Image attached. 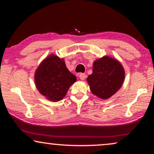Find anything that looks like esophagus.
Masks as SVG:
<instances>
[{
  "mask_svg": "<svg viewBox=\"0 0 154 154\" xmlns=\"http://www.w3.org/2000/svg\"><path fill=\"white\" fill-rule=\"evenodd\" d=\"M79 78H80V79L84 80L85 78V73H80L79 74Z\"/></svg>",
  "mask_w": 154,
  "mask_h": 154,
  "instance_id": "obj_1",
  "label": "esophagus"
}]
</instances>
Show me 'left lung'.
<instances>
[{
    "instance_id": "8db88e82",
    "label": "left lung",
    "mask_w": 154,
    "mask_h": 154,
    "mask_svg": "<svg viewBox=\"0 0 154 154\" xmlns=\"http://www.w3.org/2000/svg\"><path fill=\"white\" fill-rule=\"evenodd\" d=\"M124 77L122 64L117 60L104 56L94 62L93 72L87 80L92 94L100 98L106 99L122 87Z\"/></svg>"
}]
</instances>
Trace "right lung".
I'll list each match as a JSON object with an SVG mask.
<instances>
[{
  "label": "right lung",
  "mask_w": 154,
  "mask_h": 154,
  "mask_svg": "<svg viewBox=\"0 0 154 154\" xmlns=\"http://www.w3.org/2000/svg\"><path fill=\"white\" fill-rule=\"evenodd\" d=\"M35 84L42 95L51 101H59L77 78L66 69L63 59L51 55L41 62L35 75Z\"/></svg>",
  "instance_id": "right-lung-1"
}]
</instances>
